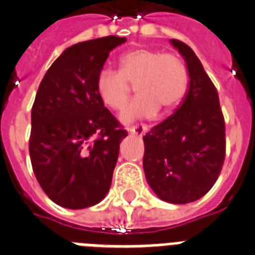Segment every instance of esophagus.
I'll list each match as a JSON object with an SVG mask.
<instances>
[{
	"mask_svg": "<svg viewBox=\"0 0 255 255\" xmlns=\"http://www.w3.org/2000/svg\"><path fill=\"white\" fill-rule=\"evenodd\" d=\"M148 129L149 127L146 126V124H136V126H133V127L128 128V132H129V133H136L142 136V134H145L146 132H148Z\"/></svg>",
	"mask_w": 255,
	"mask_h": 255,
	"instance_id": "1",
	"label": "esophagus"
}]
</instances>
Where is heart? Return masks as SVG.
Listing matches in <instances>:
<instances>
[{
  "mask_svg": "<svg viewBox=\"0 0 255 255\" xmlns=\"http://www.w3.org/2000/svg\"><path fill=\"white\" fill-rule=\"evenodd\" d=\"M119 70L103 69L97 78V92L110 109L121 111L136 85L138 97L122 115L124 122L170 113L181 105L188 89V70L181 57L157 49L136 48L123 53Z\"/></svg>",
  "mask_w": 255,
  "mask_h": 255,
  "instance_id": "1",
  "label": "heart"
}]
</instances>
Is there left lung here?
I'll return each instance as SVG.
<instances>
[{
  "instance_id": "1",
  "label": "left lung",
  "mask_w": 255,
  "mask_h": 255,
  "mask_svg": "<svg viewBox=\"0 0 255 255\" xmlns=\"http://www.w3.org/2000/svg\"><path fill=\"white\" fill-rule=\"evenodd\" d=\"M188 70L182 105L144 136L146 181L161 200L186 204L210 191L225 160V123L219 94L200 60L183 41L171 39Z\"/></svg>"
}]
</instances>
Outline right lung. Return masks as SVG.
Instances as JSON below:
<instances>
[{
  "instance_id": "1",
  "label": "right lung",
  "mask_w": 255,
  "mask_h": 255,
  "mask_svg": "<svg viewBox=\"0 0 255 255\" xmlns=\"http://www.w3.org/2000/svg\"><path fill=\"white\" fill-rule=\"evenodd\" d=\"M124 41L111 35L72 45L39 85L31 110V165L43 191L65 208L94 206L111 186L127 132L105 107L97 78Z\"/></svg>"
}]
</instances>
